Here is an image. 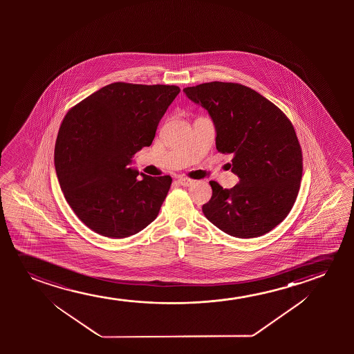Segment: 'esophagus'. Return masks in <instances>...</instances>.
<instances>
[{"mask_svg": "<svg viewBox=\"0 0 354 354\" xmlns=\"http://www.w3.org/2000/svg\"><path fill=\"white\" fill-rule=\"evenodd\" d=\"M178 183H179L181 186L189 187V186H192V185L194 184V180L189 179V178H179Z\"/></svg>", "mask_w": 354, "mask_h": 354, "instance_id": "1", "label": "esophagus"}]
</instances>
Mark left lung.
Wrapping results in <instances>:
<instances>
[{
	"instance_id": "left-lung-1",
	"label": "left lung",
	"mask_w": 354,
	"mask_h": 354,
	"mask_svg": "<svg viewBox=\"0 0 354 354\" xmlns=\"http://www.w3.org/2000/svg\"><path fill=\"white\" fill-rule=\"evenodd\" d=\"M184 92L209 112L216 150L232 153L231 170L239 178L231 189L209 183L213 196L202 207L205 218L232 237L270 232L290 213L302 178L300 142L289 118L239 83H202Z\"/></svg>"
}]
</instances>
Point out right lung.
<instances>
[{"label": "right lung", "instance_id": "obj_1", "mask_svg": "<svg viewBox=\"0 0 354 354\" xmlns=\"http://www.w3.org/2000/svg\"><path fill=\"white\" fill-rule=\"evenodd\" d=\"M180 93L178 86L115 82L68 110L59 128L54 165L73 213L109 238L140 232L160 213L169 175L136 179L129 168L150 146L157 126Z\"/></svg>", "mask_w": 354, "mask_h": 354}]
</instances>
